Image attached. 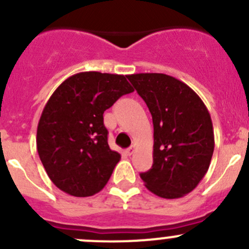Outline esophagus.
<instances>
[{"label":"esophagus","instance_id":"obj_1","mask_svg":"<svg viewBox=\"0 0 249 249\" xmlns=\"http://www.w3.org/2000/svg\"><path fill=\"white\" fill-rule=\"evenodd\" d=\"M125 152H126L127 155H132V154H134V152H135V145H131V147H129L126 150H125Z\"/></svg>","mask_w":249,"mask_h":249}]
</instances>
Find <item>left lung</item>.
<instances>
[{
  "label": "left lung",
  "instance_id": "1",
  "mask_svg": "<svg viewBox=\"0 0 249 249\" xmlns=\"http://www.w3.org/2000/svg\"><path fill=\"white\" fill-rule=\"evenodd\" d=\"M153 118V165L141 173L145 188L164 199H178L197 187L214 150L211 115L199 95L164 73L127 76Z\"/></svg>",
  "mask_w": 249,
  "mask_h": 249
}]
</instances>
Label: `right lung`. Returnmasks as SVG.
Wrapping results in <instances>:
<instances>
[{
  "label": "right lung",
  "mask_w": 249,
  "mask_h": 249,
  "mask_svg": "<svg viewBox=\"0 0 249 249\" xmlns=\"http://www.w3.org/2000/svg\"><path fill=\"white\" fill-rule=\"evenodd\" d=\"M126 77L80 72L62 82L48 100L37 127V152L62 192L91 196L108 182L120 154L107 142L104 113L134 91Z\"/></svg>",
  "instance_id": "obj_1"
}]
</instances>
